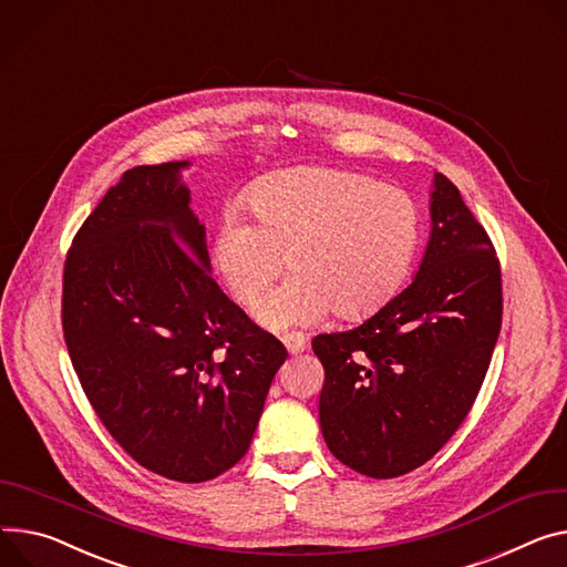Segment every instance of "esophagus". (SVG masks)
<instances>
[{"instance_id":"obj_1","label":"esophagus","mask_w":567,"mask_h":567,"mask_svg":"<svg viewBox=\"0 0 567 567\" xmlns=\"http://www.w3.org/2000/svg\"><path fill=\"white\" fill-rule=\"evenodd\" d=\"M281 342L286 344V350L290 352V354H299V352H303L309 347V338L303 336V333H297V331H292V333H286L284 338H281Z\"/></svg>"}]
</instances>
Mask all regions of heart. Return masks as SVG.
Returning a JSON list of instances; mask_svg holds the SVG:
<instances>
[{
  "instance_id": "1",
  "label": "heart",
  "mask_w": 567,
  "mask_h": 567,
  "mask_svg": "<svg viewBox=\"0 0 567 567\" xmlns=\"http://www.w3.org/2000/svg\"><path fill=\"white\" fill-rule=\"evenodd\" d=\"M256 220L229 208L215 227L213 268L249 307L286 264L295 275L254 309L268 329L309 327L333 309L361 318L406 281L422 240L411 195L359 174L297 167L272 174L249 195Z\"/></svg>"
}]
</instances>
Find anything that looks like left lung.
<instances>
[{"mask_svg": "<svg viewBox=\"0 0 567 567\" xmlns=\"http://www.w3.org/2000/svg\"><path fill=\"white\" fill-rule=\"evenodd\" d=\"M431 234L413 281L350 331L320 333V429L365 476L426 463L470 413L502 327V272L486 229L435 172Z\"/></svg>", "mask_w": 567, "mask_h": 567, "instance_id": "obj_1", "label": "left lung"}]
</instances>
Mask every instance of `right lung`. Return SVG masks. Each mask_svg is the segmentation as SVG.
Instances as JSON below:
<instances>
[{"label":"right lung","mask_w":567,"mask_h":567,"mask_svg":"<svg viewBox=\"0 0 567 567\" xmlns=\"http://www.w3.org/2000/svg\"><path fill=\"white\" fill-rule=\"evenodd\" d=\"M188 161L126 169L74 236L63 336L85 398L143 467L199 484L249 450L286 347L210 277Z\"/></svg>","instance_id":"obj_1"}]
</instances>
